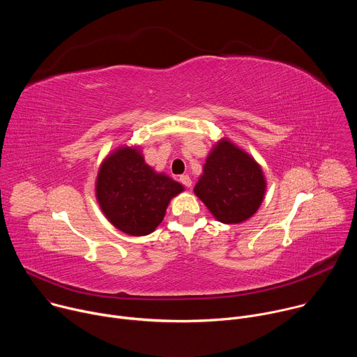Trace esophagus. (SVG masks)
<instances>
[{"label": "esophagus", "mask_w": 357, "mask_h": 357, "mask_svg": "<svg viewBox=\"0 0 357 357\" xmlns=\"http://www.w3.org/2000/svg\"><path fill=\"white\" fill-rule=\"evenodd\" d=\"M179 181H181V183L185 185L186 188H190V186H192V179H190L189 175H181V176H179Z\"/></svg>", "instance_id": "34e87169"}]
</instances>
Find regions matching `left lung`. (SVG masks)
Masks as SVG:
<instances>
[{
    "label": "left lung",
    "instance_id": "1",
    "mask_svg": "<svg viewBox=\"0 0 357 357\" xmlns=\"http://www.w3.org/2000/svg\"><path fill=\"white\" fill-rule=\"evenodd\" d=\"M196 196L222 223L247 220L260 208L266 179L260 165L227 139H222L203 165Z\"/></svg>",
    "mask_w": 357,
    "mask_h": 357
}]
</instances>
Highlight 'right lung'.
Masks as SVG:
<instances>
[{"label": "right lung", "instance_id": "right-lung-1", "mask_svg": "<svg viewBox=\"0 0 357 357\" xmlns=\"http://www.w3.org/2000/svg\"><path fill=\"white\" fill-rule=\"evenodd\" d=\"M183 186L148 167L137 148L123 146L101 164L96 196L106 218L119 230L146 236L162 222L169 200Z\"/></svg>", "mask_w": 357, "mask_h": 357}]
</instances>
